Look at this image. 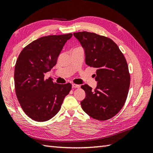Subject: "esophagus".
<instances>
[{
    "mask_svg": "<svg viewBox=\"0 0 153 153\" xmlns=\"http://www.w3.org/2000/svg\"><path fill=\"white\" fill-rule=\"evenodd\" d=\"M72 87H73V88H79L80 85H77V84L73 83L72 84Z\"/></svg>",
    "mask_w": 153,
    "mask_h": 153,
    "instance_id": "34e87169",
    "label": "esophagus"
}]
</instances>
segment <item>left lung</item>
<instances>
[{
    "label": "left lung",
    "instance_id": "8db88e82",
    "mask_svg": "<svg viewBox=\"0 0 153 153\" xmlns=\"http://www.w3.org/2000/svg\"><path fill=\"white\" fill-rule=\"evenodd\" d=\"M85 50V63L97 69L96 88L81 86L86 96L82 109L91 118L104 121L116 115L128 97L130 75L126 58L111 39L95 33H74Z\"/></svg>",
    "mask_w": 153,
    "mask_h": 153
}]
</instances>
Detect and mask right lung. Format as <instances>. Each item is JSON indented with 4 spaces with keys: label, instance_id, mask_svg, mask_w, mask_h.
I'll return each instance as SVG.
<instances>
[{
    "label": "right lung",
    "instance_id": "1",
    "mask_svg": "<svg viewBox=\"0 0 153 153\" xmlns=\"http://www.w3.org/2000/svg\"><path fill=\"white\" fill-rule=\"evenodd\" d=\"M71 37L68 33L39 38L24 48L16 61V96L24 112L35 121L45 122L56 115L71 89L70 83L58 84L45 78Z\"/></svg>",
    "mask_w": 153,
    "mask_h": 153
}]
</instances>
